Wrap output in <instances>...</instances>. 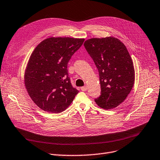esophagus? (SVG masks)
Masks as SVG:
<instances>
[{
    "mask_svg": "<svg viewBox=\"0 0 160 160\" xmlns=\"http://www.w3.org/2000/svg\"><path fill=\"white\" fill-rule=\"evenodd\" d=\"M87 89V86H84V87H81V90L82 91H85Z\"/></svg>",
    "mask_w": 160,
    "mask_h": 160,
    "instance_id": "obj_1",
    "label": "esophagus"
}]
</instances>
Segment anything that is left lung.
Masks as SVG:
<instances>
[{"label": "left lung", "mask_w": 160, "mask_h": 160, "mask_svg": "<svg viewBox=\"0 0 160 160\" xmlns=\"http://www.w3.org/2000/svg\"><path fill=\"white\" fill-rule=\"evenodd\" d=\"M84 46L97 66L101 94L94 101L105 110L119 106L129 94L135 82V69L125 44L117 38H92Z\"/></svg>", "instance_id": "obj_1"}]
</instances>
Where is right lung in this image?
Returning a JSON list of instances; mask_svg holds the SVG:
<instances>
[{"mask_svg":"<svg viewBox=\"0 0 160 160\" xmlns=\"http://www.w3.org/2000/svg\"><path fill=\"white\" fill-rule=\"evenodd\" d=\"M84 41L50 37L38 44L31 54L25 72V85L31 98L42 110L64 111L79 92L71 83L68 63Z\"/></svg>","mask_w":160,"mask_h":160,"instance_id":"right-lung-1","label":"right lung"}]
</instances>
